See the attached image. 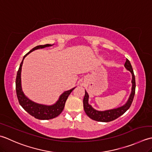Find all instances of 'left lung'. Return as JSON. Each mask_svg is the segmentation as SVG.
<instances>
[{"instance_id":"1","label":"left lung","mask_w":152,"mask_h":152,"mask_svg":"<svg viewBox=\"0 0 152 152\" xmlns=\"http://www.w3.org/2000/svg\"><path fill=\"white\" fill-rule=\"evenodd\" d=\"M125 67L126 69L130 71L132 73V92L131 94L130 95V97L127 102L124 105V106L116 108V109L107 110L104 111H97L92 107L91 105H89L88 100V93L85 91V97L83 98V107H84V110L86 115H87L90 118L93 119L96 121L100 122H110L111 121H113L118 118L121 115L125 113L126 111H127L129 107H131L132 102L134 99V96L135 94V88H136V83H135V77L134 72H133L132 67L130 61L126 59V61L125 63Z\"/></svg>"}]
</instances>
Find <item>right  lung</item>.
<instances>
[{"label": "right lung", "mask_w": 152, "mask_h": 152, "mask_svg": "<svg viewBox=\"0 0 152 152\" xmlns=\"http://www.w3.org/2000/svg\"><path fill=\"white\" fill-rule=\"evenodd\" d=\"M50 46L52 45L50 44H46L45 45L37 46L36 47L33 48L31 50H30L28 53H27L25 55L23 59L31 52L37 50V49L43 48L46 47V46ZM23 59L20 64L19 69H18L17 73L16 79H15V90H16L17 97L20 104L27 113L30 114L31 115L33 116L36 119L41 120H48L55 118V117H56L60 115L61 113V111H63L65 106V104H66V102L68 96H69L71 92H72L73 90L75 88L71 89L69 91L64 92L60 96L58 101L54 105H53V106H45V105L36 104L35 102L29 100L24 95L21 86V72Z\"/></svg>", "instance_id": "obj_1"}]
</instances>
